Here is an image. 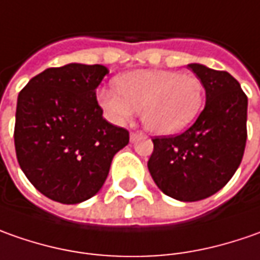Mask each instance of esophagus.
Instances as JSON below:
<instances>
[{
	"mask_svg": "<svg viewBox=\"0 0 260 260\" xmlns=\"http://www.w3.org/2000/svg\"><path fill=\"white\" fill-rule=\"evenodd\" d=\"M139 135H141L139 132H131V142H134L135 139L138 138Z\"/></svg>",
	"mask_w": 260,
	"mask_h": 260,
	"instance_id": "1",
	"label": "esophagus"
}]
</instances>
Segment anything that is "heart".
Returning a JSON list of instances; mask_svg holds the SVG:
<instances>
[{
    "instance_id": "heart-1",
    "label": "heart",
    "mask_w": 260,
    "mask_h": 260,
    "mask_svg": "<svg viewBox=\"0 0 260 260\" xmlns=\"http://www.w3.org/2000/svg\"><path fill=\"white\" fill-rule=\"evenodd\" d=\"M116 90L101 89L98 101L116 123L129 121L141 111L145 128L154 134L180 132L200 113L204 103V85L192 73L167 69L132 70L116 77Z\"/></svg>"
}]
</instances>
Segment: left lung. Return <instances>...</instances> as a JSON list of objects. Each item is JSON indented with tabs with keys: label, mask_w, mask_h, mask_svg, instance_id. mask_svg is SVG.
<instances>
[{
	"label": "left lung",
	"mask_w": 260,
	"mask_h": 260,
	"mask_svg": "<svg viewBox=\"0 0 260 260\" xmlns=\"http://www.w3.org/2000/svg\"><path fill=\"white\" fill-rule=\"evenodd\" d=\"M206 89L197 121L178 135L155 137L148 170L161 191L199 202L221 190L240 166L247 129V96L224 70L188 64Z\"/></svg>",
	"instance_id": "left-lung-1"
}]
</instances>
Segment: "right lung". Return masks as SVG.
<instances>
[{"label":"right lung","instance_id":"obj_1","mask_svg":"<svg viewBox=\"0 0 260 260\" xmlns=\"http://www.w3.org/2000/svg\"><path fill=\"white\" fill-rule=\"evenodd\" d=\"M109 70L70 63L34 76L18 94L14 144L28 181L63 204L90 199L102 188L113 155L129 132L102 116L96 87Z\"/></svg>","mask_w":260,"mask_h":260}]
</instances>
